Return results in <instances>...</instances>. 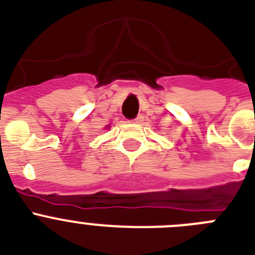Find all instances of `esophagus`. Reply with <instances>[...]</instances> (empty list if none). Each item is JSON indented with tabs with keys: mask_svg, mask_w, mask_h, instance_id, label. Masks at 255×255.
<instances>
[{
	"mask_svg": "<svg viewBox=\"0 0 255 255\" xmlns=\"http://www.w3.org/2000/svg\"><path fill=\"white\" fill-rule=\"evenodd\" d=\"M142 121H143V116H142V114H139V116L137 117V118H134V119H133V122H136V123H139V122H142Z\"/></svg>",
	"mask_w": 255,
	"mask_h": 255,
	"instance_id": "esophagus-1",
	"label": "esophagus"
}]
</instances>
